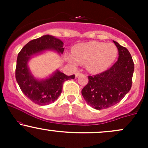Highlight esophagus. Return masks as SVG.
Returning a JSON list of instances; mask_svg holds the SVG:
<instances>
[{"label": "esophagus", "mask_w": 148, "mask_h": 148, "mask_svg": "<svg viewBox=\"0 0 148 148\" xmlns=\"http://www.w3.org/2000/svg\"><path fill=\"white\" fill-rule=\"evenodd\" d=\"M81 73L80 72H76L75 73V76H76V77H78V76H79V75H81Z\"/></svg>", "instance_id": "esophagus-1"}]
</instances>
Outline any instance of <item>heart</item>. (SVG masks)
Here are the masks:
<instances>
[{
    "instance_id": "1",
    "label": "heart",
    "mask_w": 148,
    "mask_h": 148,
    "mask_svg": "<svg viewBox=\"0 0 148 148\" xmlns=\"http://www.w3.org/2000/svg\"><path fill=\"white\" fill-rule=\"evenodd\" d=\"M72 56L67 59L71 63L77 64L78 62L86 63L89 72L99 73L108 69L118 56V49L112 43L90 42L79 44L74 47Z\"/></svg>"
}]
</instances>
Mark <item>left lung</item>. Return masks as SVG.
<instances>
[{"label": "left lung", "instance_id": "left-lung-1", "mask_svg": "<svg viewBox=\"0 0 148 148\" xmlns=\"http://www.w3.org/2000/svg\"><path fill=\"white\" fill-rule=\"evenodd\" d=\"M118 49V59L113 66L96 75L88 76V83L81 90L88 105L105 109L120 102L132 85L134 64L129 51L113 41Z\"/></svg>", "mask_w": 148, "mask_h": 148}]
</instances>
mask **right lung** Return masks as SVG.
Instances as JSON below:
<instances>
[{
    "label": "right lung",
    "mask_w": 148,
    "mask_h": 148,
    "mask_svg": "<svg viewBox=\"0 0 148 148\" xmlns=\"http://www.w3.org/2000/svg\"><path fill=\"white\" fill-rule=\"evenodd\" d=\"M46 50H55L62 53L63 42L51 35H44L27 43L18 53L15 76L22 92L36 104L44 106L54 102L61 94L65 81L74 79L75 75L67 76L56 71L47 79L39 81L30 73L28 61L32 56Z\"/></svg>",
    "instance_id": "right-lung-1"
}]
</instances>
